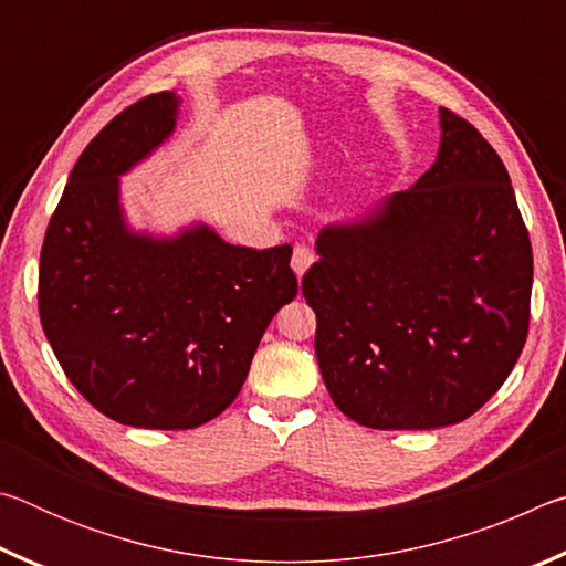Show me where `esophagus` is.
<instances>
[{
  "label": "esophagus",
  "instance_id": "1",
  "mask_svg": "<svg viewBox=\"0 0 566 566\" xmlns=\"http://www.w3.org/2000/svg\"><path fill=\"white\" fill-rule=\"evenodd\" d=\"M314 264V252L310 247H294V252H292V270H294V274L296 276H302L306 270H310V266Z\"/></svg>",
  "mask_w": 566,
  "mask_h": 566
}]
</instances>
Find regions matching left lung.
Returning <instances> with one entry per match:
<instances>
[{
    "label": "left lung",
    "mask_w": 566,
    "mask_h": 566,
    "mask_svg": "<svg viewBox=\"0 0 566 566\" xmlns=\"http://www.w3.org/2000/svg\"><path fill=\"white\" fill-rule=\"evenodd\" d=\"M434 165L405 191L317 234L302 276L319 371L371 429L464 421L510 377L530 329L532 244L502 159L439 109Z\"/></svg>",
    "instance_id": "obj_1"
}]
</instances>
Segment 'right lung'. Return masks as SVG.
<instances>
[{"label":"right lung","mask_w":566,"mask_h":566,"mask_svg":"<svg viewBox=\"0 0 566 566\" xmlns=\"http://www.w3.org/2000/svg\"><path fill=\"white\" fill-rule=\"evenodd\" d=\"M159 92L117 114L66 181L40 260L42 329L76 391L119 424L195 429L232 405L264 329L296 296L292 247L229 244L195 222L137 232L119 177L177 127Z\"/></svg>","instance_id":"1"}]
</instances>
